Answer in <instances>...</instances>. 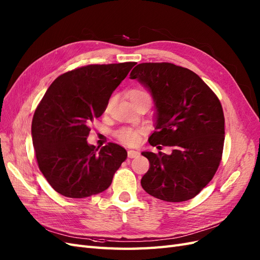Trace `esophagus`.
I'll list each match as a JSON object with an SVG mask.
<instances>
[{
  "mask_svg": "<svg viewBox=\"0 0 260 260\" xmlns=\"http://www.w3.org/2000/svg\"><path fill=\"white\" fill-rule=\"evenodd\" d=\"M139 155H140V153L138 151H133V149H130V151H128L129 158H135V157H138Z\"/></svg>",
  "mask_w": 260,
  "mask_h": 260,
  "instance_id": "obj_1",
  "label": "esophagus"
}]
</instances>
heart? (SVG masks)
Segmentation results:
<instances>
[{"mask_svg": "<svg viewBox=\"0 0 260 260\" xmlns=\"http://www.w3.org/2000/svg\"><path fill=\"white\" fill-rule=\"evenodd\" d=\"M136 99H149L151 96L149 94L144 90H133L130 93V100H136ZM141 135H142V130L138 128H122L118 130L116 136L121 141L122 143L127 145H136L139 143Z\"/></svg>", "mask_w": 260, "mask_h": 260, "instance_id": "obj_1", "label": "heart"}]
</instances>
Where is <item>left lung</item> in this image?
<instances>
[{
  "instance_id": "8db88e82",
  "label": "left lung",
  "mask_w": 260,
  "mask_h": 260,
  "mask_svg": "<svg viewBox=\"0 0 260 260\" xmlns=\"http://www.w3.org/2000/svg\"><path fill=\"white\" fill-rule=\"evenodd\" d=\"M130 78L147 88L155 102L156 131L148 143L172 147L169 155L142 153L149 169L141 185L161 201L195 198L221 161L224 116L219 99L192 70L171 62H142L133 68Z\"/></svg>"
}]
</instances>
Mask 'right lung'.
<instances>
[{
	"label": "right lung",
	"mask_w": 260,
	"mask_h": 260,
	"mask_svg": "<svg viewBox=\"0 0 260 260\" xmlns=\"http://www.w3.org/2000/svg\"><path fill=\"white\" fill-rule=\"evenodd\" d=\"M135 61L88 65L60 75L39 103L31 135L39 169L57 193L84 199L105 191L127 151L116 143L88 144L90 125Z\"/></svg>",
	"instance_id": "add662e5"
}]
</instances>
